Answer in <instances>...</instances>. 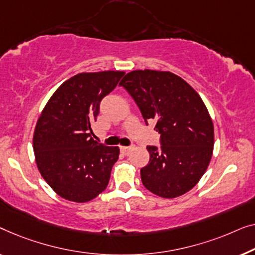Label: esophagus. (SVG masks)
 <instances>
[{"label": "esophagus", "instance_id": "esophagus-1", "mask_svg": "<svg viewBox=\"0 0 255 255\" xmlns=\"http://www.w3.org/2000/svg\"><path fill=\"white\" fill-rule=\"evenodd\" d=\"M120 149H121V152L125 153V155H128V153L130 152L132 149H134V145H131V146H121Z\"/></svg>", "mask_w": 255, "mask_h": 255}]
</instances>
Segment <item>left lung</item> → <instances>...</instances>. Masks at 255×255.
<instances>
[{
	"label": "left lung",
	"instance_id": "1",
	"mask_svg": "<svg viewBox=\"0 0 255 255\" xmlns=\"http://www.w3.org/2000/svg\"><path fill=\"white\" fill-rule=\"evenodd\" d=\"M141 111L155 121L160 146L148 145L150 160L141 168L144 187L165 199L194 187L214 149V125L199 93L170 71L134 70L120 82Z\"/></svg>",
	"mask_w": 255,
	"mask_h": 255
}]
</instances>
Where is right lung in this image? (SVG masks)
<instances>
[{
    "mask_svg": "<svg viewBox=\"0 0 255 255\" xmlns=\"http://www.w3.org/2000/svg\"><path fill=\"white\" fill-rule=\"evenodd\" d=\"M124 75L112 70L75 75L60 85L42 110L33 136L35 162L61 198L88 202L109 185L120 150L95 141L91 126L100 102Z\"/></svg>",
    "mask_w": 255,
    "mask_h": 255,
    "instance_id": "right-lung-1",
    "label": "right lung"
}]
</instances>
